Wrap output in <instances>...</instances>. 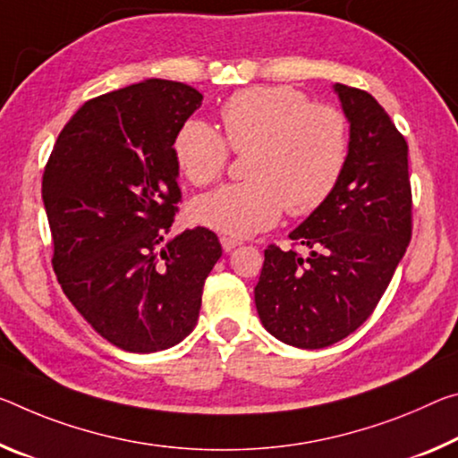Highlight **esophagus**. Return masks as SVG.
<instances>
[{
	"label": "esophagus",
	"mask_w": 458,
	"mask_h": 458,
	"mask_svg": "<svg viewBox=\"0 0 458 458\" xmlns=\"http://www.w3.org/2000/svg\"><path fill=\"white\" fill-rule=\"evenodd\" d=\"M220 242H222V249L226 250V252L234 250V249H238V246L242 244L241 241H236V238H228V236H222V238H220Z\"/></svg>",
	"instance_id": "obj_1"
}]
</instances>
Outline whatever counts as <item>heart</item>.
<instances>
[{
  "label": "heart",
  "instance_id": "heart-1",
  "mask_svg": "<svg viewBox=\"0 0 458 458\" xmlns=\"http://www.w3.org/2000/svg\"><path fill=\"white\" fill-rule=\"evenodd\" d=\"M224 135L199 118L187 120L173 140V155L193 185L222 175L230 150L249 152L250 181L199 195L191 217L228 236L271 228L283 209L311 214L330 198L348 161V120L332 106L311 104L292 87H249L220 110Z\"/></svg>",
  "mask_w": 458,
  "mask_h": 458
}]
</instances>
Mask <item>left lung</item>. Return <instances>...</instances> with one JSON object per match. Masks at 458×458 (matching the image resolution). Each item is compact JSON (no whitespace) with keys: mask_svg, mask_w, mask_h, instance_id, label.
Here are the masks:
<instances>
[{"mask_svg":"<svg viewBox=\"0 0 458 458\" xmlns=\"http://www.w3.org/2000/svg\"><path fill=\"white\" fill-rule=\"evenodd\" d=\"M351 124L348 161L330 198L271 244L255 287L265 330L297 348L346 338L373 314L411 238L408 142L371 93L334 83Z\"/></svg>","mask_w":458,"mask_h":458,"instance_id":"1","label":"left lung"}]
</instances>
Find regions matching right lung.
I'll return each instance as SVG.
<instances>
[{
  "mask_svg": "<svg viewBox=\"0 0 458 458\" xmlns=\"http://www.w3.org/2000/svg\"><path fill=\"white\" fill-rule=\"evenodd\" d=\"M165 79L85 101L61 130L42 177L53 267L91 328L128 352L179 344L199 318L222 257L208 228L165 242L181 190L173 140L201 106Z\"/></svg>",
  "mask_w": 458,
  "mask_h": 458,
  "instance_id": "1",
  "label": "right lung"
}]
</instances>
